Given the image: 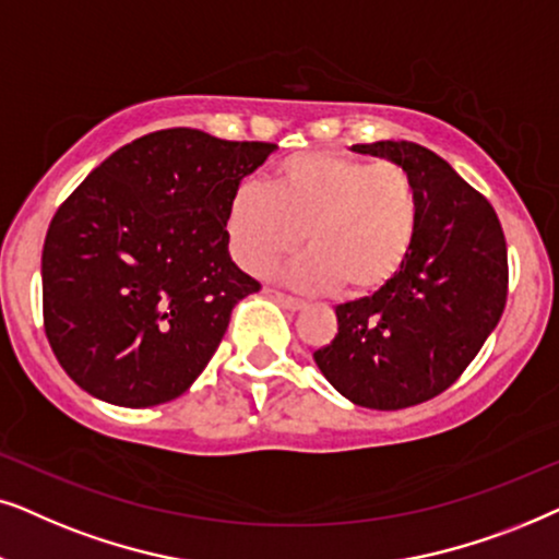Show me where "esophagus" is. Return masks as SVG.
<instances>
[{"label":"esophagus","instance_id":"34e87169","mask_svg":"<svg viewBox=\"0 0 559 559\" xmlns=\"http://www.w3.org/2000/svg\"><path fill=\"white\" fill-rule=\"evenodd\" d=\"M275 301L281 304V307L288 309V311H301L304 309V301L301 299H294V296H286V294H278L275 292Z\"/></svg>","mask_w":559,"mask_h":559}]
</instances>
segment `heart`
Wrapping results in <instances>:
<instances>
[{
    "mask_svg": "<svg viewBox=\"0 0 559 559\" xmlns=\"http://www.w3.org/2000/svg\"><path fill=\"white\" fill-rule=\"evenodd\" d=\"M419 227L414 178L396 163L334 151L288 155L267 186L245 178L229 199V248L245 271L265 275L296 255L288 273L304 292L342 286L349 296L381 292L406 265Z\"/></svg>",
    "mask_w": 559,
    "mask_h": 559,
    "instance_id": "b5f03b06",
    "label": "heart"
}]
</instances>
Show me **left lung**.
<instances>
[{
    "mask_svg": "<svg viewBox=\"0 0 559 559\" xmlns=\"http://www.w3.org/2000/svg\"><path fill=\"white\" fill-rule=\"evenodd\" d=\"M414 178L419 227L401 273L337 307V334L317 349L326 381L357 406L396 412L440 396L496 330L509 258L496 210L440 155L408 140L353 145Z\"/></svg>",
    "mask_w": 559,
    "mask_h": 559,
    "instance_id": "1",
    "label": "left lung"
}]
</instances>
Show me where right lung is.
Segmentation results:
<instances>
[{"label": "right lung", "mask_w": 559, "mask_h": 559, "mask_svg": "<svg viewBox=\"0 0 559 559\" xmlns=\"http://www.w3.org/2000/svg\"><path fill=\"white\" fill-rule=\"evenodd\" d=\"M273 143L170 128L132 140L58 206L43 245V324L73 383L115 406L181 396L260 284L229 258L237 183Z\"/></svg>", "instance_id": "obj_1"}]
</instances>
